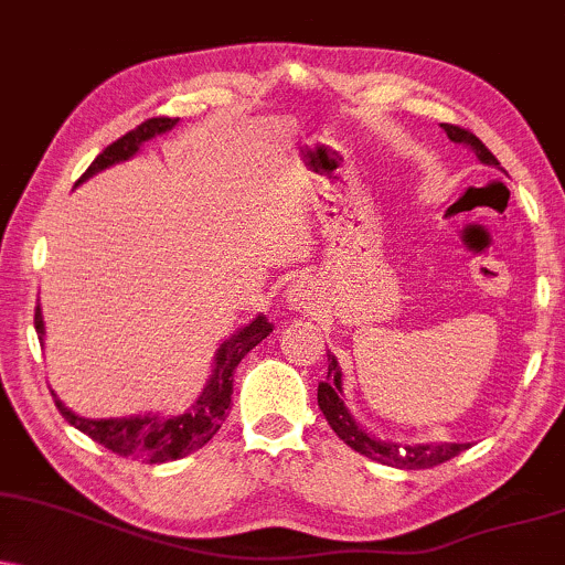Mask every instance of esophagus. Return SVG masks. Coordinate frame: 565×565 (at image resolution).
I'll use <instances>...</instances> for the list:
<instances>
[{
    "mask_svg": "<svg viewBox=\"0 0 565 565\" xmlns=\"http://www.w3.org/2000/svg\"><path fill=\"white\" fill-rule=\"evenodd\" d=\"M288 303L294 306V309H306V303H309V290H306L303 282H296L294 288L288 290Z\"/></svg>",
    "mask_w": 565,
    "mask_h": 565,
    "instance_id": "esophagus-1",
    "label": "esophagus"
}]
</instances>
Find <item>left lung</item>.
I'll use <instances>...</instances> for the list:
<instances>
[{
  "mask_svg": "<svg viewBox=\"0 0 565 565\" xmlns=\"http://www.w3.org/2000/svg\"><path fill=\"white\" fill-rule=\"evenodd\" d=\"M440 128L448 134L452 143L469 146V149L477 154L479 162L498 167L500 170V162L495 159V154H492V151L487 149V146L479 141L471 130L458 128V125H448V122H443ZM327 361H330V366H327V380L319 382L317 403L319 408H322L327 424L335 429V435L348 445V448H353L356 452H361V456L372 458V461L377 463L395 466V469H429V466L450 461L452 456H458V452L469 448V443L398 445V443H385V440H377V437L366 435L343 403V372H340L338 359L332 356V353H327Z\"/></svg>",
  "mask_w": 565,
  "mask_h": 565,
  "instance_id": "left-lung-1",
  "label": "left lung"
}]
</instances>
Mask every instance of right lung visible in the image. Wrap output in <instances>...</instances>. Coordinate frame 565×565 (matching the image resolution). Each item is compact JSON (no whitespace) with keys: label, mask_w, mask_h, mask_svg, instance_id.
Wrapping results in <instances>:
<instances>
[{"label":"right lung","mask_w":565,"mask_h":565,"mask_svg":"<svg viewBox=\"0 0 565 565\" xmlns=\"http://www.w3.org/2000/svg\"><path fill=\"white\" fill-rule=\"evenodd\" d=\"M178 125L172 117H151L138 125L136 130L117 138L115 143H109L99 157L90 162V167L83 172L78 183L88 180L96 172L107 170L117 162H125L136 154L141 146L159 134H167ZM36 324L39 340L44 345V317H41V306H36ZM271 332V324L267 317L259 315L254 322L241 327L233 338L225 340L220 345L217 356H214L212 377H209L204 393L199 395V401L193 403L185 414L180 416H159V414H146V416H122V419H86V416L73 414L57 395H54V406L60 408V414L73 424L75 429H81L83 435H88L90 440L104 445L107 450L117 452L125 458H138L143 463H164V461H178V458L188 456V452L204 448V445L217 435V429L225 422L227 408H230V395H233V374L235 366L241 364V359L246 356L254 345H259L264 338Z\"/></svg>","instance_id":"add662e5"}]
</instances>
